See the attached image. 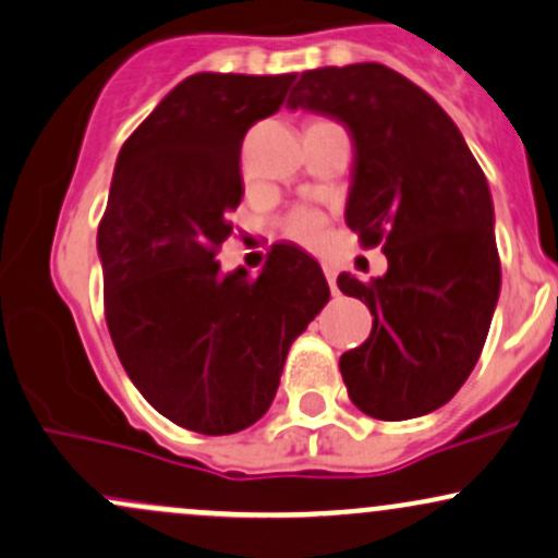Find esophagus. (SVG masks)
I'll return each instance as SVG.
<instances>
[{
    "label": "esophagus",
    "instance_id": "obj_1",
    "mask_svg": "<svg viewBox=\"0 0 558 558\" xmlns=\"http://www.w3.org/2000/svg\"><path fill=\"white\" fill-rule=\"evenodd\" d=\"M320 268H324V277L331 290H337V268H333V264H320Z\"/></svg>",
    "mask_w": 558,
    "mask_h": 558
}]
</instances>
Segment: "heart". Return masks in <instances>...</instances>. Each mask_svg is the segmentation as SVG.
Returning <instances> with one entry per match:
<instances>
[{
  "label": "heart",
  "mask_w": 558,
  "mask_h": 558,
  "mask_svg": "<svg viewBox=\"0 0 558 558\" xmlns=\"http://www.w3.org/2000/svg\"><path fill=\"white\" fill-rule=\"evenodd\" d=\"M284 234L300 245L316 247L326 234V214L311 206H298L287 214Z\"/></svg>",
  "instance_id": "b5f03b06"
}]
</instances>
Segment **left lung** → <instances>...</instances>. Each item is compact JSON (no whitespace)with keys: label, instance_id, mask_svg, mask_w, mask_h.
Returning <instances> with one entry per match:
<instances>
[{"label":"left lung","instance_id":"left-lung-1","mask_svg":"<svg viewBox=\"0 0 558 558\" xmlns=\"http://www.w3.org/2000/svg\"><path fill=\"white\" fill-rule=\"evenodd\" d=\"M287 107L350 130L347 227L389 260L378 279H337L373 316L371 337L339 360L347 395L376 421L428 415L473 373L499 300L486 174L447 111L378 62L303 72Z\"/></svg>","mask_w":558,"mask_h":558}]
</instances>
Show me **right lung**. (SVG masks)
Listing matches in <instances>:
<instances>
[{
  "label": "right lung",
  "mask_w": 558,
  "mask_h": 558,
  "mask_svg": "<svg viewBox=\"0 0 558 558\" xmlns=\"http://www.w3.org/2000/svg\"><path fill=\"white\" fill-rule=\"evenodd\" d=\"M292 81L190 75L117 156L98 225L104 316L130 381L195 434L258 421L292 342L329 303L320 266L287 242L258 277L221 274L216 260L242 201V137L279 111Z\"/></svg>",
  "instance_id": "1"
}]
</instances>
